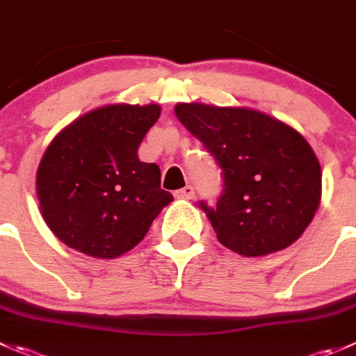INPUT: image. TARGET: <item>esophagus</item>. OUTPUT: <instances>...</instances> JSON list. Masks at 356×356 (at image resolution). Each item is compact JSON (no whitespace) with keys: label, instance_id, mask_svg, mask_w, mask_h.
<instances>
[{"label":"esophagus","instance_id":"esophagus-1","mask_svg":"<svg viewBox=\"0 0 356 356\" xmlns=\"http://www.w3.org/2000/svg\"><path fill=\"white\" fill-rule=\"evenodd\" d=\"M175 198H182V200H191L195 196V188L193 186H186V188L179 189V191L174 193Z\"/></svg>","mask_w":356,"mask_h":356}]
</instances>
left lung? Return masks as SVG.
I'll list each match as a JSON object with an SVG mask.
<instances>
[{"label": "left lung", "mask_w": 356, "mask_h": 356, "mask_svg": "<svg viewBox=\"0 0 356 356\" xmlns=\"http://www.w3.org/2000/svg\"><path fill=\"white\" fill-rule=\"evenodd\" d=\"M179 122L216 158L222 191L200 202L217 240L245 257L294 243L320 205L322 170L305 137L247 108L175 106Z\"/></svg>", "instance_id": "obj_1"}]
</instances>
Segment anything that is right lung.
I'll return each instance as SVG.
<instances>
[{
    "mask_svg": "<svg viewBox=\"0 0 356 356\" xmlns=\"http://www.w3.org/2000/svg\"><path fill=\"white\" fill-rule=\"evenodd\" d=\"M158 118V104L104 106L51 140L38 168V200L47 226L67 247L118 257L174 200L161 189L158 165L137 156Z\"/></svg>",
    "mask_w": 356,
    "mask_h": 356,
    "instance_id": "right-lung-1",
    "label": "right lung"
}]
</instances>
